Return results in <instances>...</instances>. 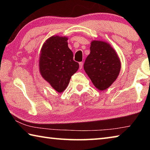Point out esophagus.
I'll use <instances>...</instances> for the list:
<instances>
[{"label":"esophagus","instance_id":"1","mask_svg":"<svg viewBox=\"0 0 150 150\" xmlns=\"http://www.w3.org/2000/svg\"><path fill=\"white\" fill-rule=\"evenodd\" d=\"M83 62H79V67H80V69H82V68H83Z\"/></svg>","mask_w":150,"mask_h":150}]
</instances>
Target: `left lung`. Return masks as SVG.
<instances>
[{"label": "left lung", "instance_id": "obj_1", "mask_svg": "<svg viewBox=\"0 0 150 150\" xmlns=\"http://www.w3.org/2000/svg\"><path fill=\"white\" fill-rule=\"evenodd\" d=\"M90 50L84 69L97 89L106 90L118 77L121 68L120 59L112 47L105 42L93 40Z\"/></svg>", "mask_w": 150, "mask_h": 150}]
</instances>
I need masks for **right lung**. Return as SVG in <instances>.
Wrapping results in <instances>:
<instances>
[{"mask_svg": "<svg viewBox=\"0 0 150 150\" xmlns=\"http://www.w3.org/2000/svg\"><path fill=\"white\" fill-rule=\"evenodd\" d=\"M67 40L65 36L53 35L44 42L40 51V74L59 93L67 88L71 76L79 67L73 60Z\"/></svg>", "mask_w": 150, "mask_h": 150, "instance_id": "right-lung-1", "label": "right lung"}]
</instances>
